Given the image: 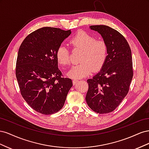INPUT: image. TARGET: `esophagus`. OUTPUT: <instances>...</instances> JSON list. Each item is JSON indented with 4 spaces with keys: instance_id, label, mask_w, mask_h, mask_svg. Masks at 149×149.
I'll list each match as a JSON object with an SVG mask.
<instances>
[{
    "instance_id": "obj_1",
    "label": "esophagus",
    "mask_w": 149,
    "mask_h": 149,
    "mask_svg": "<svg viewBox=\"0 0 149 149\" xmlns=\"http://www.w3.org/2000/svg\"><path fill=\"white\" fill-rule=\"evenodd\" d=\"M78 82V79H73V85H75Z\"/></svg>"
}]
</instances>
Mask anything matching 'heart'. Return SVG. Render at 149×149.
Here are the masks:
<instances>
[{
	"label": "heart",
	"mask_w": 149,
	"mask_h": 149,
	"mask_svg": "<svg viewBox=\"0 0 149 149\" xmlns=\"http://www.w3.org/2000/svg\"><path fill=\"white\" fill-rule=\"evenodd\" d=\"M71 46L75 49L83 50L79 64L73 66L67 75L74 79L85 77L91 73L93 69L98 70L104 64L107 56V46L102 40L96 38L84 31H79L70 40ZM56 57L58 63L63 66L70 63L69 49L61 45L57 48Z\"/></svg>",
	"instance_id": "1"
}]
</instances>
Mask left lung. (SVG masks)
<instances>
[{"instance_id":"1","label":"left lung","mask_w":149,"mask_h":149,"mask_svg":"<svg viewBox=\"0 0 149 149\" xmlns=\"http://www.w3.org/2000/svg\"><path fill=\"white\" fill-rule=\"evenodd\" d=\"M107 46V56L100 71L88 79L86 101L99 114L113 111L127 95L133 77L131 50L119 31L107 25H91Z\"/></svg>"}]
</instances>
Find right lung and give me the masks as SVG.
<instances>
[{"label": "right lung", "instance_id": "add662e5", "mask_svg": "<svg viewBox=\"0 0 149 149\" xmlns=\"http://www.w3.org/2000/svg\"><path fill=\"white\" fill-rule=\"evenodd\" d=\"M71 30L43 27L29 34L22 43L16 63V78L28 104L40 113H56L63 107L73 86L61 77L56 57L57 48Z\"/></svg>", "mask_w": 149, "mask_h": 149}]
</instances>
